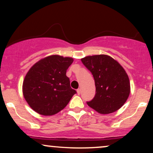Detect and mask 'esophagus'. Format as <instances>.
<instances>
[{
    "instance_id": "34e87169",
    "label": "esophagus",
    "mask_w": 153,
    "mask_h": 153,
    "mask_svg": "<svg viewBox=\"0 0 153 153\" xmlns=\"http://www.w3.org/2000/svg\"><path fill=\"white\" fill-rule=\"evenodd\" d=\"M77 94H78V95H80L81 94V88H78L77 89Z\"/></svg>"
}]
</instances>
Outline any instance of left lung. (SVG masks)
Here are the masks:
<instances>
[{
	"instance_id": "obj_1",
	"label": "left lung",
	"mask_w": 153,
	"mask_h": 153,
	"mask_svg": "<svg viewBox=\"0 0 153 153\" xmlns=\"http://www.w3.org/2000/svg\"><path fill=\"white\" fill-rule=\"evenodd\" d=\"M81 62L95 80V95L86 102L88 105L102 114L118 110L130 93L129 77L123 67L106 55L86 56L81 58Z\"/></svg>"
}]
</instances>
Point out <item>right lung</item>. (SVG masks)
Segmentation results:
<instances>
[{"mask_svg": "<svg viewBox=\"0 0 153 153\" xmlns=\"http://www.w3.org/2000/svg\"><path fill=\"white\" fill-rule=\"evenodd\" d=\"M73 58L48 56L30 69L23 83V94L29 106L44 116H52L63 109L76 93L70 87L66 72Z\"/></svg>", "mask_w": 153, "mask_h": 153, "instance_id": "obj_1", "label": "right lung"}]
</instances>
